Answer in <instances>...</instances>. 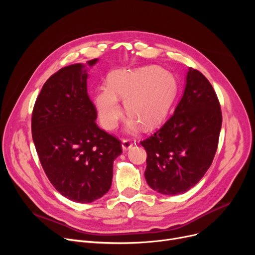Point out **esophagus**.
Here are the masks:
<instances>
[{
	"label": "esophagus",
	"mask_w": 255,
	"mask_h": 255,
	"mask_svg": "<svg viewBox=\"0 0 255 255\" xmlns=\"http://www.w3.org/2000/svg\"><path fill=\"white\" fill-rule=\"evenodd\" d=\"M132 145H133V143H132L131 140H129V139H123L122 140V148H123L124 151L129 150Z\"/></svg>",
	"instance_id": "34e87169"
}]
</instances>
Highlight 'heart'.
<instances>
[{
	"mask_svg": "<svg viewBox=\"0 0 255 255\" xmlns=\"http://www.w3.org/2000/svg\"><path fill=\"white\" fill-rule=\"evenodd\" d=\"M177 80L170 72L157 66H144L132 70L115 71L107 78V87H100L94 103L100 123L114 130L123 116L119 100H123L130 118L127 130L135 132L141 124L152 129L167 117L177 95Z\"/></svg>",
	"mask_w": 255,
	"mask_h": 255,
	"instance_id": "heart-1",
	"label": "heart"
}]
</instances>
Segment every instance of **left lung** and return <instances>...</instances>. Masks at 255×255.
Instances as JSON below:
<instances>
[{"label": "left lung", "instance_id": "1", "mask_svg": "<svg viewBox=\"0 0 255 255\" xmlns=\"http://www.w3.org/2000/svg\"><path fill=\"white\" fill-rule=\"evenodd\" d=\"M222 124L220 103L206 76L189 68L175 113L153 135L140 141L148 157L144 178L165 195L184 193L211 166Z\"/></svg>", "mask_w": 255, "mask_h": 255}]
</instances>
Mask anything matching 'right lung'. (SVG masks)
Masks as SVG:
<instances>
[{
  "mask_svg": "<svg viewBox=\"0 0 255 255\" xmlns=\"http://www.w3.org/2000/svg\"><path fill=\"white\" fill-rule=\"evenodd\" d=\"M98 59L88 61L92 67ZM83 64L64 67L43 85L32 114V136L52 186L76 203H92L110 190L122 144L96 124Z\"/></svg>",
  "mask_w": 255,
  "mask_h": 255,
  "instance_id": "1",
  "label": "right lung"
}]
</instances>
